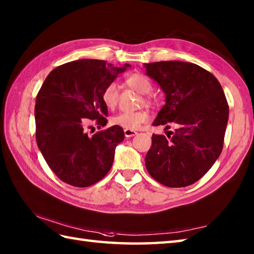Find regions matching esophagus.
Segmentation results:
<instances>
[{"mask_svg": "<svg viewBox=\"0 0 254 254\" xmlns=\"http://www.w3.org/2000/svg\"><path fill=\"white\" fill-rule=\"evenodd\" d=\"M136 134H137V132H136V131L128 130V128H126V130H124V135H126V137H127V138H128V137H132V136H135Z\"/></svg>", "mask_w": 254, "mask_h": 254, "instance_id": "esophagus-1", "label": "esophagus"}]
</instances>
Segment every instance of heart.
I'll return each instance as SVG.
<instances>
[{
    "label": "heart",
    "mask_w": 254,
    "mask_h": 254,
    "mask_svg": "<svg viewBox=\"0 0 254 254\" xmlns=\"http://www.w3.org/2000/svg\"><path fill=\"white\" fill-rule=\"evenodd\" d=\"M126 84L128 87L138 91L139 94L146 95L144 96L143 101L144 105L153 107L155 105L154 100L150 98L147 94L152 93L153 85L146 75L141 73H134L126 78ZM101 101L108 109H113L119 101V87L117 83L110 82L108 83L101 90ZM148 120V113L144 110L135 112H121L111 119V123L113 126H118L128 130H136L142 123Z\"/></svg>",
    "instance_id": "heart-1"
}]
</instances>
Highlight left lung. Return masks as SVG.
<instances>
[{
  "label": "left lung",
  "instance_id": "8db88e82",
  "mask_svg": "<svg viewBox=\"0 0 254 254\" xmlns=\"http://www.w3.org/2000/svg\"><path fill=\"white\" fill-rule=\"evenodd\" d=\"M144 67L166 95L153 126H165L167 130L172 122L177 127L174 135H167L170 139L153 134L145 157L146 169L166 187L193 185L223 150L229 116L224 90L212 73L194 63L161 61Z\"/></svg>",
  "mask_w": 254,
  "mask_h": 254
}]
</instances>
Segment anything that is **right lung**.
<instances>
[{
    "mask_svg": "<svg viewBox=\"0 0 254 254\" xmlns=\"http://www.w3.org/2000/svg\"><path fill=\"white\" fill-rule=\"evenodd\" d=\"M130 66L83 59L56 67L42 84L35 106L37 145L50 169L67 185L93 186L111 169L123 128L113 126L90 137L85 124L89 119L99 127L106 126L101 90Z\"/></svg>",
    "mask_w": 254,
    "mask_h": 254,
    "instance_id": "obj_1",
    "label": "right lung"
}]
</instances>
